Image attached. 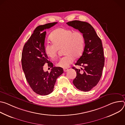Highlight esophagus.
<instances>
[{
	"label": "esophagus",
	"mask_w": 125,
	"mask_h": 125,
	"mask_svg": "<svg viewBox=\"0 0 125 125\" xmlns=\"http://www.w3.org/2000/svg\"><path fill=\"white\" fill-rule=\"evenodd\" d=\"M63 70H64V71L65 72H67V71L68 70V69H67V68H64L63 69Z\"/></svg>",
	"instance_id": "1"
}]
</instances>
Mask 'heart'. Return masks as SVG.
<instances>
[{
    "label": "heart",
    "instance_id": "obj_1",
    "mask_svg": "<svg viewBox=\"0 0 125 125\" xmlns=\"http://www.w3.org/2000/svg\"><path fill=\"white\" fill-rule=\"evenodd\" d=\"M50 39L52 42H46L44 46V52L49 58H55L59 49L63 47L65 55L59 59L56 63L58 67H68L74 61V57L80 56L83 52L84 39L83 33L79 31L58 28L51 33Z\"/></svg>",
    "mask_w": 125,
    "mask_h": 125
}]
</instances>
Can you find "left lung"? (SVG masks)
<instances>
[{"label": "left lung", "mask_w": 125, "mask_h": 125, "mask_svg": "<svg viewBox=\"0 0 125 125\" xmlns=\"http://www.w3.org/2000/svg\"><path fill=\"white\" fill-rule=\"evenodd\" d=\"M66 24L78 30L84 37L83 54L75 64L83 67L81 68L83 71L73 67L77 73L73 83L78 90L87 92L96 85L102 76L105 58L101 40L93 26L87 22L75 20Z\"/></svg>", "instance_id": "left-lung-1"}]
</instances>
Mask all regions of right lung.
I'll use <instances>...</instances> for the list:
<instances>
[{
    "instance_id": "right-lung-1",
    "label": "right lung",
    "mask_w": 125,
    "mask_h": 125,
    "mask_svg": "<svg viewBox=\"0 0 125 125\" xmlns=\"http://www.w3.org/2000/svg\"><path fill=\"white\" fill-rule=\"evenodd\" d=\"M57 23L37 27L25 44L22 53V68L27 82L34 92L42 95H48L53 92L57 78L63 73L62 68L53 67L44 49L46 31H42ZM46 63L52 68L50 73L43 70V66Z\"/></svg>"
}]
</instances>
